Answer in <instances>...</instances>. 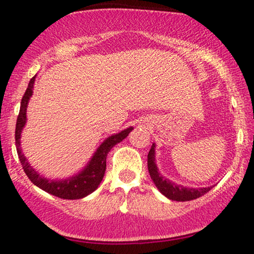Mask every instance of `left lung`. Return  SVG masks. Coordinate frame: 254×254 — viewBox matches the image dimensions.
<instances>
[{
	"instance_id": "obj_1",
	"label": "left lung",
	"mask_w": 254,
	"mask_h": 254,
	"mask_svg": "<svg viewBox=\"0 0 254 254\" xmlns=\"http://www.w3.org/2000/svg\"><path fill=\"white\" fill-rule=\"evenodd\" d=\"M148 171H149L150 178L153 183L155 184L157 190L161 192L165 197L171 200H178V202H186V200H192L199 198L206 192H209L214 188L212 186H206V188H186L183 185H177L172 180L167 179L160 173L159 168L156 166L155 160V143L151 145L149 153H148Z\"/></svg>"
}]
</instances>
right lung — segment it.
<instances>
[{
	"instance_id": "1",
	"label": "right lung",
	"mask_w": 254,
	"mask_h": 254,
	"mask_svg": "<svg viewBox=\"0 0 254 254\" xmlns=\"http://www.w3.org/2000/svg\"><path fill=\"white\" fill-rule=\"evenodd\" d=\"M36 76L31 78L27 89H26L24 97H22L21 105H20V112L16 121L15 144L20 162H21L26 176L30 178L31 182L39 189L52 194V196L63 198V199H80V198L88 196L93 191L97 190L101 180H103L105 171H106L107 154L116 144L123 141L125 137L129 135L130 131H132L133 127H127V129L122 130L121 132L111 135L106 139H104L103 143L97 148V150L94 151V154L90 157L89 161L87 162V165L78 173L71 177L64 178V179H49V178H45L32 167L27 157L22 153L21 147H20V144H21L20 138H21V133L26 125V122H27L26 112H27L30 99L33 94Z\"/></svg>"
}]
</instances>
